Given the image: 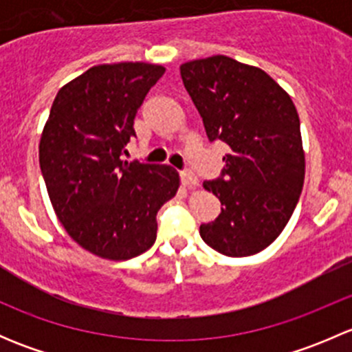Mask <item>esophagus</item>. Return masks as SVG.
I'll use <instances>...</instances> for the list:
<instances>
[{
  "instance_id": "esophagus-1",
  "label": "esophagus",
  "mask_w": 352,
  "mask_h": 352,
  "mask_svg": "<svg viewBox=\"0 0 352 352\" xmlns=\"http://www.w3.org/2000/svg\"><path fill=\"white\" fill-rule=\"evenodd\" d=\"M180 180H182L184 186L189 187V189H194V187L199 186V179L192 172H180Z\"/></svg>"
}]
</instances>
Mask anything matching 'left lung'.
<instances>
[{
  "instance_id": "8db88e82",
  "label": "left lung",
  "mask_w": 352,
  "mask_h": 352,
  "mask_svg": "<svg viewBox=\"0 0 352 352\" xmlns=\"http://www.w3.org/2000/svg\"><path fill=\"white\" fill-rule=\"evenodd\" d=\"M180 76L209 141L230 148L221 177L202 184L223 208L201 239L228 257L257 254L285 230L303 189L296 107L265 71L226 56L184 63Z\"/></svg>"
}]
</instances>
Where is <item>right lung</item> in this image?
<instances>
[{
  "mask_svg": "<svg viewBox=\"0 0 352 352\" xmlns=\"http://www.w3.org/2000/svg\"><path fill=\"white\" fill-rule=\"evenodd\" d=\"M165 67H90L58 91L38 144L52 208L67 235L109 261H127L156 240V212L177 194L168 165L122 162L134 117Z\"/></svg>",
  "mask_w": 352,
  "mask_h": 352,
  "instance_id": "obj_1",
  "label": "right lung"
}]
</instances>
